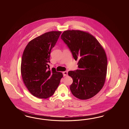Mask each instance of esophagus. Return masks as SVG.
Here are the masks:
<instances>
[{"label":"esophagus","instance_id":"1","mask_svg":"<svg viewBox=\"0 0 129 129\" xmlns=\"http://www.w3.org/2000/svg\"><path fill=\"white\" fill-rule=\"evenodd\" d=\"M63 74L64 76H66L68 75V72L67 71H64L63 72Z\"/></svg>","mask_w":129,"mask_h":129}]
</instances>
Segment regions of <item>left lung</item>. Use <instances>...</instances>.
<instances>
[{"mask_svg": "<svg viewBox=\"0 0 129 129\" xmlns=\"http://www.w3.org/2000/svg\"><path fill=\"white\" fill-rule=\"evenodd\" d=\"M78 60L79 70L69 71L73 79L70 89L75 97L81 100L93 98L101 90L106 81L107 59L101 44L87 31L67 30L61 35Z\"/></svg>", "mask_w": 129, "mask_h": 129, "instance_id": "left-lung-1", "label": "left lung"}]
</instances>
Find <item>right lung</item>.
<instances>
[{
  "label": "right lung",
  "mask_w": 129,
  "mask_h": 129,
  "mask_svg": "<svg viewBox=\"0 0 129 129\" xmlns=\"http://www.w3.org/2000/svg\"><path fill=\"white\" fill-rule=\"evenodd\" d=\"M61 31L45 33L30 41L21 60V73L23 83L30 93L36 98L46 99L58 87L62 73L55 68L50 70V53Z\"/></svg>",
  "instance_id": "obj_1"
}]
</instances>
